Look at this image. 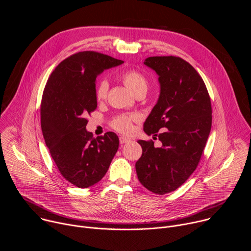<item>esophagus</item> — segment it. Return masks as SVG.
<instances>
[{"instance_id": "34e87169", "label": "esophagus", "mask_w": 251, "mask_h": 251, "mask_svg": "<svg viewBox=\"0 0 251 251\" xmlns=\"http://www.w3.org/2000/svg\"><path fill=\"white\" fill-rule=\"evenodd\" d=\"M119 141H120V144H125V143L130 142V139H129V138H126V137H124V136H120V137H119Z\"/></svg>"}]
</instances>
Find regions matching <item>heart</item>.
<instances>
[{
    "mask_svg": "<svg viewBox=\"0 0 251 251\" xmlns=\"http://www.w3.org/2000/svg\"><path fill=\"white\" fill-rule=\"evenodd\" d=\"M120 78L129 90L136 96L138 94H145L148 89V80L144 75L135 69H128L120 75ZM109 90V83L107 80H100L95 88V97L97 100H104ZM135 115H120L113 120L112 126L123 133H128L132 130V121L136 120Z\"/></svg>",
    "mask_w": 251,
    "mask_h": 251,
    "instance_id": "heart-1",
    "label": "heart"
}]
</instances>
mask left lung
Returning <instances> with one entry per match:
<instances>
[{
    "label": "left lung",
    "instance_id": "8db88e82",
    "mask_svg": "<svg viewBox=\"0 0 251 251\" xmlns=\"http://www.w3.org/2000/svg\"><path fill=\"white\" fill-rule=\"evenodd\" d=\"M144 64L158 75L160 83L144 132L158 137L162 145L138 141L143 152L135 167L143 186L164 195L181 187L196 170L211 128V104L202 78L186 60L150 56Z\"/></svg>",
    "mask_w": 251,
    "mask_h": 251
}]
</instances>
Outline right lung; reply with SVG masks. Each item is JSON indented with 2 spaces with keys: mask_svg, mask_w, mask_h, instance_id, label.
<instances>
[{
  "mask_svg": "<svg viewBox=\"0 0 251 251\" xmlns=\"http://www.w3.org/2000/svg\"><path fill=\"white\" fill-rule=\"evenodd\" d=\"M123 62L96 51L77 52L56 66L45 87L41 124L46 145L62 176L78 188L98 183L118 150V136L107 132L93 138L85 116L97 107L96 77Z\"/></svg>",
  "mask_w": 251,
  "mask_h": 251,
  "instance_id": "add662e5",
  "label": "right lung"
}]
</instances>
